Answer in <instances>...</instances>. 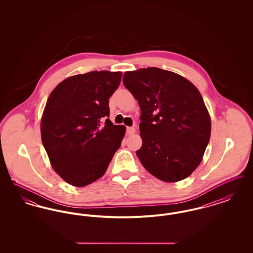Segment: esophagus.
<instances>
[{
    "label": "esophagus",
    "mask_w": 253,
    "mask_h": 253,
    "mask_svg": "<svg viewBox=\"0 0 253 253\" xmlns=\"http://www.w3.org/2000/svg\"><path fill=\"white\" fill-rule=\"evenodd\" d=\"M126 132H127L128 134H132V133L135 132V129H134L133 127H127Z\"/></svg>",
    "instance_id": "1"
}]
</instances>
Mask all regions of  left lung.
I'll return each mask as SVG.
<instances>
[{
  "label": "left lung",
  "instance_id": "left-lung-1",
  "mask_svg": "<svg viewBox=\"0 0 253 253\" xmlns=\"http://www.w3.org/2000/svg\"><path fill=\"white\" fill-rule=\"evenodd\" d=\"M123 84L140 106L142 146L136 156L143 167L165 182L187 178L211 137V118L198 89L157 67L124 73Z\"/></svg>",
  "mask_w": 253,
  "mask_h": 253
}]
</instances>
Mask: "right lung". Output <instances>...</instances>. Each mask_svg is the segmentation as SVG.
Here are the masks:
<instances>
[{"label": "right lung", "mask_w": 253, "mask_h": 253, "mask_svg": "<svg viewBox=\"0 0 253 253\" xmlns=\"http://www.w3.org/2000/svg\"><path fill=\"white\" fill-rule=\"evenodd\" d=\"M121 72L92 71L65 79L50 94L41 134L54 170L84 187L100 178L121 147L126 128L109 120V98Z\"/></svg>", "instance_id": "1"}]
</instances>
